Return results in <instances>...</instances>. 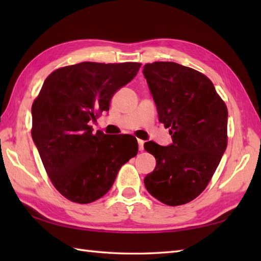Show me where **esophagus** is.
Masks as SVG:
<instances>
[{"label": "esophagus", "mask_w": 261, "mask_h": 261, "mask_svg": "<svg viewBox=\"0 0 261 261\" xmlns=\"http://www.w3.org/2000/svg\"><path fill=\"white\" fill-rule=\"evenodd\" d=\"M138 143H139V150L142 151L143 150V145H145V141L138 139Z\"/></svg>", "instance_id": "esophagus-1"}]
</instances>
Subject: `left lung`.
<instances>
[{
  "instance_id": "left-lung-1",
  "label": "left lung",
  "mask_w": 261,
  "mask_h": 261,
  "mask_svg": "<svg viewBox=\"0 0 261 261\" xmlns=\"http://www.w3.org/2000/svg\"><path fill=\"white\" fill-rule=\"evenodd\" d=\"M159 121L169 127L168 147L149 141L146 151L156 168L143 181L162 203L177 206L193 201L212 178L228 145V109L204 74L173 62L143 66Z\"/></svg>"
}]
</instances>
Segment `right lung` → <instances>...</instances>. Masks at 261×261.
<instances>
[{
  "mask_svg": "<svg viewBox=\"0 0 261 261\" xmlns=\"http://www.w3.org/2000/svg\"><path fill=\"white\" fill-rule=\"evenodd\" d=\"M141 64L84 62L54 70L32 103L31 135L55 188L87 204L112 187L120 168L138 153L135 137L93 134L113 94L134 80Z\"/></svg>",
  "mask_w": 261,
  "mask_h": 261,
  "instance_id": "1",
  "label": "right lung"
}]
</instances>
